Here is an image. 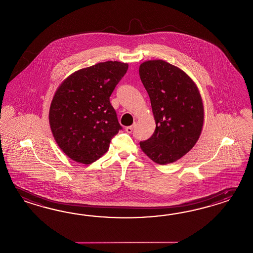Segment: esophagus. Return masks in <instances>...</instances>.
I'll return each instance as SVG.
<instances>
[{
  "mask_svg": "<svg viewBox=\"0 0 253 253\" xmlns=\"http://www.w3.org/2000/svg\"><path fill=\"white\" fill-rule=\"evenodd\" d=\"M126 131L127 133H131V132L133 131V126H126Z\"/></svg>",
  "mask_w": 253,
  "mask_h": 253,
  "instance_id": "obj_1",
  "label": "esophagus"
}]
</instances>
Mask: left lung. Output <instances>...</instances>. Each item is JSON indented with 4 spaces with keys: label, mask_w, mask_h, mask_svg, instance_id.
I'll return each mask as SVG.
<instances>
[{
    "label": "left lung",
    "mask_w": 253,
    "mask_h": 253,
    "mask_svg": "<svg viewBox=\"0 0 253 253\" xmlns=\"http://www.w3.org/2000/svg\"><path fill=\"white\" fill-rule=\"evenodd\" d=\"M138 72L156 123L154 134L139 143L140 148L157 164L177 162L201 135L205 110L200 91L186 72L162 59L144 61Z\"/></svg>",
    "instance_id": "obj_1"
}]
</instances>
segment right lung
Returning <instances> with one entry per match:
<instances>
[{
  "mask_svg": "<svg viewBox=\"0 0 253 253\" xmlns=\"http://www.w3.org/2000/svg\"><path fill=\"white\" fill-rule=\"evenodd\" d=\"M127 69L124 62H100L73 72L55 91L48 114L50 129L72 161H97L122 128L109 97Z\"/></svg>",
  "mask_w": 253,
  "mask_h": 253,
  "instance_id": "obj_1",
  "label": "right lung"
}]
</instances>
